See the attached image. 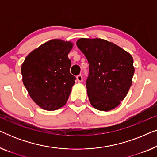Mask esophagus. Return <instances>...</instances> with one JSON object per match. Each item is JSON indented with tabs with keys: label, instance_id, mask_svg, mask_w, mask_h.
<instances>
[{
	"label": "esophagus",
	"instance_id": "esophagus-1",
	"mask_svg": "<svg viewBox=\"0 0 157 157\" xmlns=\"http://www.w3.org/2000/svg\"><path fill=\"white\" fill-rule=\"evenodd\" d=\"M76 78H77V81H78V82H81V81H83V77L81 74L78 75V76H76Z\"/></svg>",
	"mask_w": 157,
	"mask_h": 157
}]
</instances>
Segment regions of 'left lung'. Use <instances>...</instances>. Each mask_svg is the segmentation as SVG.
<instances>
[{"instance_id":"1","label":"left lung","mask_w":157,"mask_h":157,"mask_svg":"<svg viewBox=\"0 0 157 157\" xmlns=\"http://www.w3.org/2000/svg\"><path fill=\"white\" fill-rule=\"evenodd\" d=\"M76 46L89 64L86 86L94 108L108 111L119 106L132 83V56L117 45L101 38H80Z\"/></svg>"}]
</instances>
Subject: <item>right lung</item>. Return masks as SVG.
Returning a JSON list of instances; mask_svg holds the SVG:
<instances>
[{
  "instance_id": "1",
  "label": "right lung",
  "mask_w": 157,
  "mask_h": 157,
  "mask_svg": "<svg viewBox=\"0 0 157 157\" xmlns=\"http://www.w3.org/2000/svg\"><path fill=\"white\" fill-rule=\"evenodd\" d=\"M73 44L60 39L45 43L29 53L21 66L23 82L40 108L53 111L67 102L76 77L68 54Z\"/></svg>"
}]
</instances>
